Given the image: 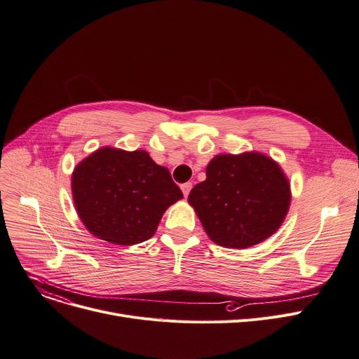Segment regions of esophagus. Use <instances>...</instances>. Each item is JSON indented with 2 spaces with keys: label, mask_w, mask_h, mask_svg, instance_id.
Wrapping results in <instances>:
<instances>
[{
  "label": "esophagus",
  "mask_w": 359,
  "mask_h": 359,
  "mask_svg": "<svg viewBox=\"0 0 359 359\" xmlns=\"http://www.w3.org/2000/svg\"><path fill=\"white\" fill-rule=\"evenodd\" d=\"M180 187H182V192H183L184 198H187V196H189V194H190V189H192V183H190V182L183 183Z\"/></svg>",
  "instance_id": "esophagus-1"
}]
</instances>
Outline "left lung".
<instances>
[{
	"label": "left lung",
	"mask_w": 359,
	"mask_h": 359,
	"mask_svg": "<svg viewBox=\"0 0 359 359\" xmlns=\"http://www.w3.org/2000/svg\"><path fill=\"white\" fill-rule=\"evenodd\" d=\"M187 201L215 244L248 248L281 226L292 194L287 177L273 158L248 151L213 157L206 180L190 190Z\"/></svg>",
	"instance_id": "obj_1"
}]
</instances>
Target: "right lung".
Wrapping results in <instances>:
<instances>
[{"mask_svg":"<svg viewBox=\"0 0 359 359\" xmlns=\"http://www.w3.org/2000/svg\"><path fill=\"white\" fill-rule=\"evenodd\" d=\"M72 195L86 229L116 245L150 240L165 209L183 198L169 170L147 151L112 147L93 151L75 167Z\"/></svg>","mask_w":359,"mask_h":359,"instance_id":"1","label":"right lung"}]
</instances>
